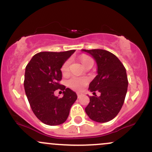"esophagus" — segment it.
Segmentation results:
<instances>
[{
	"label": "esophagus",
	"mask_w": 152,
	"mask_h": 152,
	"mask_svg": "<svg viewBox=\"0 0 152 152\" xmlns=\"http://www.w3.org/2000/svg\"><path fill=\"white\" fill-rule=\"evenodd\" d=\"M82 96H83V94H81V93H77V96H78V98H81Z\"/></svg>",
	"instance_id": "1"
}]
</instances>
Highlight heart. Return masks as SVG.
I'll return each instance as SVG.
<instances>
[{"instance_id": "1", "label": "heart", "mask_w": 152, "mask_h": 152, "mask_svg": "<svg viewBox=\"0 0 152 152\" xmlns=\"http://www.w3.org/2000/svg\"><path fill=\"white\" fill-rule=\"evenodd\" d=\"M81 63L83 66H86L87 64L90 62H93V60L90 58V57L88 56H83L82 57L81 59ZM71 64V60L69 59L66 61L64 63V65L62 66L61 68V71L63 74H66L69 71V65ZM88 79L87 78L84 77H77V76H71V77L68 80L67 83L68 86H69L70 88H72L75 91H80L83 90V88H84L85 86L88 83Z\"/></svg>"}]
</instances>
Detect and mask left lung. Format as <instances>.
<instances>
[{
    "mask_svg": "<svg viewBox=\"0 0 152 152\" xmlns=\"http://www.w3.org/2000/svg\"><path fill=\"white\" fill-rule=\"evenodd\" d=\"M89 54L97 65V76L90 83L88 90L94 96L85 109L88 117L104 123L112 120L121 110L128 88L126 69L116 56L102 49L81 50ZM97 90L100 96L97 97Z\"/></svg>",
    "mask_w": 152,
    "mask_h": 152,
    "instance_id": "left-lung-1",
    "label": "left lung"
}]
</instances>
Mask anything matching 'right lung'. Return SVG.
<instances>
[{
	"label": "right lung",
	"instance_id": "1",
	"mask_svg": "<svg viewBox=\"0 0 152 152\" xmlns=\"http://www.w3.org/2000/svg\"><path fill=\"white\" fill-rule=\"evenodd\" d=\"M75 51L40 52L33 56L26 67V96L36 117L46 125L64 123L77 99L76 92L58 83L62 78V66ZM58 88L63 91L62 98L54 95Z\"/></svg>",
	"mask_w": 152,
	"mask_h": 152
}]
</instances>
